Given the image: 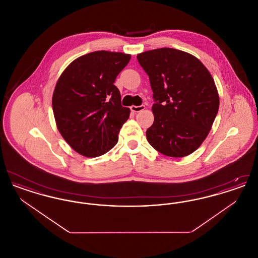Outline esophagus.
Wrapping results in <instances>:
<instances>
[{"instance_id":"obj_1","label":"esophagus","mask_w":258,"mask_h":258,"mask_svg":"<svg viewBox=\"0 0 258 258\" xmlns=\"http://www.w3.org/2000/svg\"><path fill=\"white\" fill-rule=\"evenodd\" d=\"M144 109H145V105H139V106L133 105V106H131V110L133 112H140V111L144 110Z\"/></svg>"}]
</instances>
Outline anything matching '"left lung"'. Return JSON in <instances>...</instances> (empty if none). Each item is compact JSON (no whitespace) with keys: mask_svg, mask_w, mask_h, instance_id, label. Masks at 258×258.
Returning <instances> with one entry per match:
<instances>
[{"mask_svg":"<svg viewBox=\"0 0 258 258\" xmlns=\"http://www.w3.org/2000/svg\"><path fill=\"white\" fill-rule=\"evenodd\" d=\"M137 60L155 100L148 142L167 157L190 155L206 139L220 107L212 75L197 57L174 48L145 51Z\"/></svg>","mask_w":258,"mask_h":258,"instance_id":"8db88e82","label":"left lung"}]
</instances>
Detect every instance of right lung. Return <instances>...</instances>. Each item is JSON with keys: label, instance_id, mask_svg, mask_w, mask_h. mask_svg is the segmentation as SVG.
Instances as JSON below:
<instances>
[{"label": "right lung", "instance_id": "right-lung-1", "mask_svg": "<svg viewBox=\"0 0 258 258\" xmlns=\"http://www.w3.org/2000/svg\"><path fill=\"white\" fill-rule=\"evenodd\" d=\"M131 58L121 52H91L72 61L59 77L53 113L62 138L78 154L96 158L117 144L131 110L122 106L114 82Z\"/></svg>", "mask_w": 258, "mask_h": 258}]
</instances>
